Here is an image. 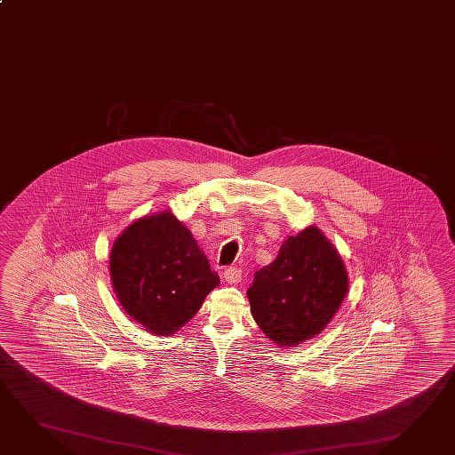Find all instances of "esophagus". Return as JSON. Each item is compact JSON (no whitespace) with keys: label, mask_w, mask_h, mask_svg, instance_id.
Masks as SVG:
<instances>
[{"label":"esophagus","mask_w":455,"mask_h":455,"mask_svg":"<svg viewBox=\"0 0 455 455\" xmlns=\"http://www.w3.org/2000/svg\"><path fill=\"white\" fill-rule=\"evenodd\" d=\"M242 271L241 267H228L224 269V281L229 284H237L241 281Z\"/></svg>","instance_id":"obj_1"}]
</instances>
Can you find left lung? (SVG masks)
<instances>
[{"instance_id":"1","label":"left lung","mask_w":455,"mask_h":455,"mask_svg":"<svg viewBox=\"0 0 455 455\" xmlns=\"http://www.w3.org/2000/svg\"><path fill=\"white\" fill-rule=\"evenodd\" d=\"M347 273L320 229L307 228L281 245L247 291L259 330L277 346H297L320 334L347 294Z\"/></svg>"}]
</instances>
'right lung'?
<instances>
[{
    "label": "right lung",
    "mask_w": 455,
    "mask_h": 455,
    "mask_svg": "<svg viewBox=\"0 0 455 455\" xmlns=\"http://www.w3.org/2000/svg\"><path fill=\"white\" fill-rule=\"evenodd\" d=\"M109 273L125 313L153 334L170 336L220 284L210 261L176 216H145L115 242Z\"/></svg>",
    "instance_id": "1"
}]
</instances>
